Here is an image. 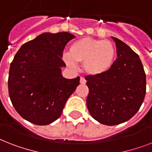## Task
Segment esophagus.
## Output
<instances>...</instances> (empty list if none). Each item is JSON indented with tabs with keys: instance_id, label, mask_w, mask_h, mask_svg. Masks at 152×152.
<instances>
[{
	"instance_id": "esophagus-1",
	"label": "esophagus",
	"mask_w": 152,
	"mask_h": 152,
	"mask_svg": "<svg viewBox=\"0 0 152 152\" xmlns=\"http://www.w3.org/2000/svg\"><path fill=\"white\" fill-rule=\"evenodd\" d=\"M80 82L81 84H85V83H86V80L84 78H83V77H81Z\"/></svg>"
}]
</instances>
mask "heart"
Listing matches in <instances>:
<instances>
[{
	"instance_id": "obj_1",
	"label": "heart",
	"mask_w": 152,
	"mask_h": 152,
	"mask_svg": "<svg viewBox=\"0 0 152 152\" xmlns=\"http://www.w3.org/2000/svg\"><path fill=\"white\" fill-rule=\"evenodd\" d=\"M115 55V46L110 41L84 37L72 44L69 54L64 56V60L72 66L75 63L83 64L87 73L97 76L110 69Z\"/></svg>"
}]
</instances>
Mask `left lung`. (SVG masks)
<instances>
[{
  "label": "left lung",
  "instance_id": "1",
  "mask_svg": "<svg viewBox=\"0 0 152 152\" xmlns=\"http://www.w3.org/2000/svg\"><path fill=\"white\" fill-rule=\"evenodd\" d=\"M112 39L118 58L110 69L101 75L85 76L88 111L106 125L129 120L139 110L146 94V75L138 54L120 39Z\"/></svg>",
  "mask_w": 152,
  "mask_h": 152
}]
</instances>
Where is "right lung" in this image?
Masks as SVG:
<instances>
[{"mask_svg": "<svg viewBox=\"0 0 152 152\" xmlns=\"http://www.w3.org/2000/svg\"><path fill=\"white\" fill-rule=\"evenodd\" d=\"M75 36L69 32L43 33L23 45L10 64L8 94L25 120L46 125L60 118L80 77L64 78V47Z\"/></svg>", "mask_w": 152, "mask_h": 152, "instance_id": "obj_1", "label": "right lung"}]
</instances>
